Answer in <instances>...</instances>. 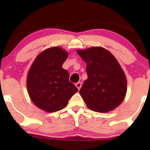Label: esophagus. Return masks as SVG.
Segmentation results:
<instances>
[{
    "label": "esophagus",
    "instance_id": "34e87169",
    "mask_svg": "<svg viewBox=\"0 0 150 150\" xmlns=\"http://www.w3.org/2000/svg\"><path fill=\"white\" fill-rule=\"evenodd\" d=\"M75 86H76L77 89H80L81 88V87H82V82H77V83L75 84Z\"/></svg>",
    "mask_w": 150,
    "mask_h": 150
}]
</instances>
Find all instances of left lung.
I'll list each match as a JSON object with an SVG mask.
<instances>
[{
  "label": "left lung",
  "mask_w": 150,
  "mask_h": 150,
  "mask_svg": "<svg viewBox=\"0 0 150 150\" xmlns=\"http://www.w3.org/2000/svg\"><path fill=\"white\" fill-rule=\"evenodd\" d=\"M87 63V79L80 94L89 109L106 113L123 102L127 92L126 77L116 58L99 46L77 49Z\"/></svg>",
  "instance_id": "obj_1"
}]
</instances>
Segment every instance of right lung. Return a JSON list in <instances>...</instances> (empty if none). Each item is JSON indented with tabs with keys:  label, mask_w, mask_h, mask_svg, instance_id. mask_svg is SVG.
<instances>
[{
	"label": "right lung",
	"mask_w": 150,
	"mask_h": 150,
	"mask_svg": "<svg viewBox=\"0 0 150 150\" xmlns=\"http://www.w3.org/2000/svg\"><path fill=\"white\" fill-rule=\"evenodd\" d=\"M68 53L59 46L49 48L34 59L27 74L29 95L37 107L52 113L63 109L78 89L62 68Z\"/></svg>",
	"instance_id": "1"
}]
</instances>
